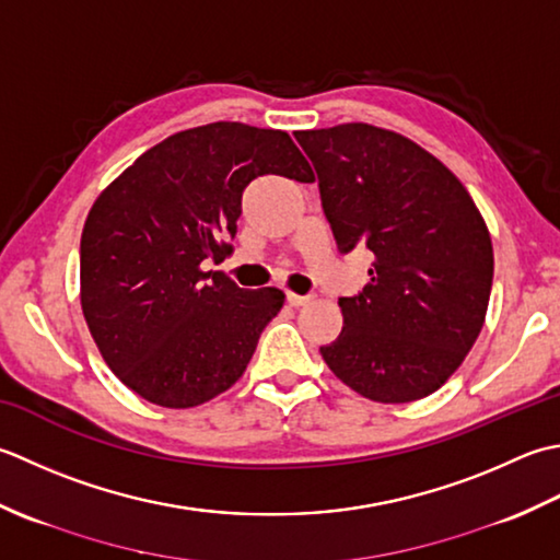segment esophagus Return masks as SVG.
<instances>
[{
	"mask_svg": "<svg viewBox=\"0 0 560 560\" xmlns=\"http://www.w3.org/2000/svg\"><path fill=\"white\" fill-rule=\"evenodd\" d=\"M314 296L312 294H294V292H288V304L290 306H306L312 304Z\"/></svg>",
	"mask_w": 560,
	"mask_h": 560,
	"instance_id": "esophagus-1",
	"label": "esophagus"
}]
</instances>
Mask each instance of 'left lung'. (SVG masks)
Masks as SVG:
<instances>
[{
  "mask_svg": "<svg viewBox=\"0 0 560 560\" xmlns=\"http://www.w3.org/2000/svg\"><path fill=\"white\" fill-rule=\"evenodd\" d=\"M318 176L340 254L370 250L372 280L340 296V336L322 355L380 404L418 401L450 380L483 328L493 246L469 190L392 130L346 122L294 132Z\"/></svg>",
  "mask_w": 560,
  "mask_h": 560,
  "instance_id": "1",
  "label": "left lung"
}]
</instances>
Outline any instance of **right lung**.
I'll return each instance as SVG.
<instances>
[{"label":"right lung","instance_id":"add662e5","mask_svg":"<svg viewBox=\"0 0 560 560\" xmlns=\"http://www.w3.org/2000/svg\"><path fill=\"white\" fill-rule=\"evenodd\" d=\"M268 174L314 180L288 132L210 122L147 150L91 208L79 246L84 318L144 401L192 408L226 392L282 310L276 288L202 270L232 248L244 190Z\"/></svg>","mask_w":560,"mask_h":560}]
</instances>
